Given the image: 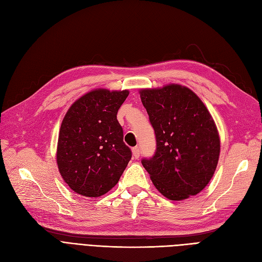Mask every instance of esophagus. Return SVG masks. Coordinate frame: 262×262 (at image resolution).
Here are the masks:
<instances>
[{
  "instance_id": "1",
  "label": "esophagus",
  "mask_w": 262,
  "mask_h": 262,
  "mask_svg": "<svg viewBox=\"0 0 262 262\" xmlns=\"http://www.w3.org/2000/svg\"><path fill=\"white\" fill-rule=\"evenodd\" d=\"M132 154H133V157L137 159L140 157V154H141V150H140V147L139 146H135L132 148Z\"/></svg>"
}]
</instances>
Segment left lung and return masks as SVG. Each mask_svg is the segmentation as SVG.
Here are the masks:
<instances>
[{"label": "left lung", "instance_id": "left-lung-1", "mask_svg": "<svg viewBox=\"0 0 262 262\" xmlns=\"http://www.w3.org/2000/svg\"><path fill=\"white\" fill-rule=\"evenodd\" d=\"M156 135V151L142 165L158 191L183 201L209 183L220 155L217 127L192 90L180 84L140 91Z\"/></svg>", "mask_w": 262, "mask_h": 262}]
</instances>
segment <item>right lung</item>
<instances>
[{
    "instance_id": "add662e5",
    "label": "right lung",
    "mask_w": 262,
    "mask_h": 262,
    "mask_svg": "<svg viewBox=\"0 0 262 262\" xmlns=\"http://www.w3.org/2000/svg\"><path fill=\"white\" fill-rule=\"evenodd\" d=\"M129 91L97 89L81 96L62 119L56 160L68 186L85 197H100L118 183L131 159L117 113Z\"/></svg>"
}]
</instances>
